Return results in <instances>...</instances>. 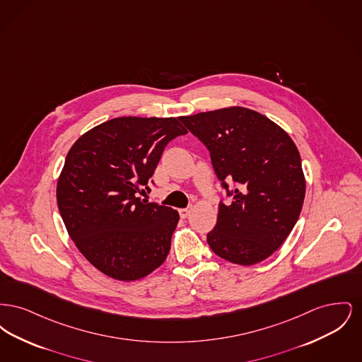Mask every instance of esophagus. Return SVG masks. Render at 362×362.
Listing matches in <instances>:
<instances>
[{"instance_id":"1","label":"esophagus","mask_w":362,"mask_h":362,"mask_svg":"<svg viewBox=\"0 0 362 362\" xmlns=\"http://www.w3.org/2000/svg\"><path fill=\"white\" fill-rule=\"evenodd\" d=\"M189 211H191V207H185V209H179V214L182 218H187L189 217Z\"/></svg>"}]
</instances>
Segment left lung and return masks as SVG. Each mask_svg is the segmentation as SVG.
Instances as JSON below:
<instances>
[{"label": "left lung", "mask_w": 362, "mask_h": 362, "mask_svg": "<svg viewBox=\"0 0 362 362\" xmlns=\"http://www.w3.org/2000/svg\"><path fill=\"white\" fill-rule=\"evenodd\" d=\"M206 145L230 204L218 205L207 244L228 262L252 266L274 254L297 223L305 197L301 157L289 134L245 107L180 117ZM226 181L234 183L229 192Z\"/></svg>", "instance_id": "left-lung-1"}]
</instances>
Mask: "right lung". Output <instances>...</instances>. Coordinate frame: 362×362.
<instances>
[{
	"label": "right lung",
	"mask_w": 362,
	"mask_h": 362,
	"mask_svg": "<svg viewBox=\"0 0 362 362\" xmlns=\"http://www.w3.org/2000/svg\"><path fill=\"white\" fill-rule=\"evenodd\" d=\"M187 130L176 118L119 117L70 148L57 204L78 251L105 276L137 281L164 263L179 213L137 197L165 145Z\"/></svg>",
	"instance_id": "right-lung-1"
}]
</instances>
